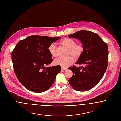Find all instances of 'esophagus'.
Instances as JSON below:
<instances>
[{"instance_id":"1","label":"esophagus","mask_w":121,"mask_h":121,"mask_svg":"<svg viewBox=\"0 0 121 121\" xmlns=\"http://www.w3.org/2000/svg\"><path fill=\"white\" fill-rule=\"evenodd\" d=\"M61 69H62V70H67L68 69L67 68H63V67H62L61 68Z\"/></svg>"}]
</instances>
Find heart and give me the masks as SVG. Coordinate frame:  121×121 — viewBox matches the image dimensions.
Instances as JSON below:
<instances>
[{"label":"heart","mask_w":121,"mask_h":121,"mask_svg":"<svg viewBox=\"0 0 121 121\" xmlns=\"http://www.w3.org/2000/svg\"><path fill=\"white\" fill-rule=\"evenodd\" d=\"M75 41L72 39L64 38L62 39L60 43L68 50L67 55H71L75 59H78L82 55L84 48L82 44L75 43ZM49 52L52 57L57 56L56 45L54 43H52L48 48ZM73 62V58L72 56H68L66 58H59L54 61V63L56 65L60 66L63 68H67Z\"/></svg>","instance_id":"1"}]
</instances>
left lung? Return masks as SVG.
<instances>
[{"instance_id":"left-lung-1","label":"left lung","mask_w":121,"mask_h":121,"mask_svg":"<svg viewBox=\"0 0 121 121\" xmlns=\"http://www.w3.org/2000/svg\"><path fill=\"white\" fill-rule=\"evenodd\" d=\"M68 37L82 42L84 50L76 64L85 65L69 68L73 72L69 82L78 91H86L97 85L106 72L108 62V46L98 35L90 31H80Z\"/></svg>"}]
</instances>
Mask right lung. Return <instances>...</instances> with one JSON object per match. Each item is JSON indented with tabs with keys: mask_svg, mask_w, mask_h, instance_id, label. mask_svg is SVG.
I'll use <instances>...</instances> for the list:
<instances>
[{
	"mask_svg": "<svg viewBox=\"0 0 121 121\" xmlns=\"http://www.w3.org/2000/svg\"><path fill=\"white\" fill-rule=\"evenodd\" d=\"M60 38L33 35L20 40L12 52L14 71L19 82L30 91L41 93L53 83L61 66L45 67L52 61L48 48Z\"/></svg>",
	"mask_w": 121,
	"mask_h": 121,
	"instance_id": "add662e5",
	"label": "right lung"
}]
</instances>
